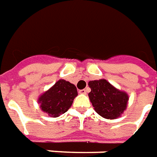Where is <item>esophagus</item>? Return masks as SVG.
<instances>
[{"label": "esophagus", "instance_id": "34e87169", "mask_svg": "<svg viewBox=\"0 0 157 157\" xmlns=\"http://www.w3.org/2000/svg\"><path fill=\"white\" fill-rule=\"evenodd\" d=\"M79 93H80V94H87V90H85V89L80 90H79Z\"/></svg>", "mask_w": 157, "mask_h": 157}]
</instances>
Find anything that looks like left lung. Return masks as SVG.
<instances>
[{
  "mask_svg": "<svg viewBox=\"0 0 157 157\" xmlns=\"http://www.w3.org/2000/svg\"><path fill=\"white\" fill-rule=\"evenodd\" d=\"M91 91L89 97L95 112L106 119L118 118L126 110L128 95L105 79L89 82Z\"/></svg>",
  "mask_w": 157,
  "mask_h": 157,
  "instance_id": "1",
  "label": "left lung"
}]
</instances>
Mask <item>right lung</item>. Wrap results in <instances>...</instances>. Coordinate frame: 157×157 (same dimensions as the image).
Instances as JSON below:
<instances>
[{"instance_id":"add662e5","label":"right lung","mask_w":157,"mask_h":157,"mask_svg":"<svg viewBox=\"0 0 157 157\" xmlns=\"http://www.w3.org/2000/svg\"><path fill=\"white\" fill-rule=\"evenodd\" d=\"M78 95L76 86L68 81L60 79L38 99L40 108L52 117H57L71 107Z\"/></svg>"}]
</instances>
